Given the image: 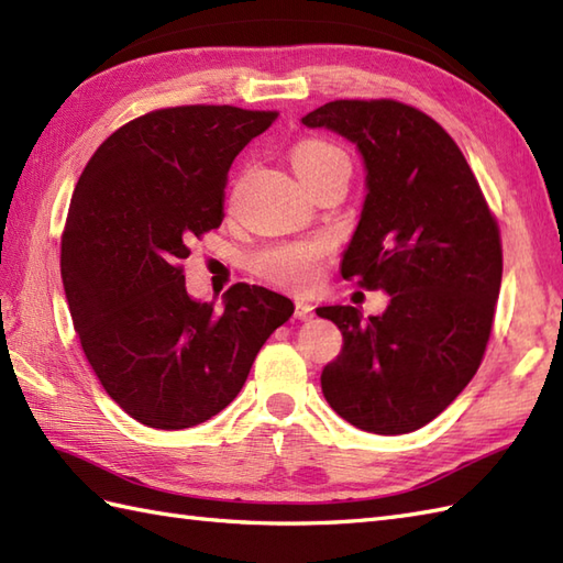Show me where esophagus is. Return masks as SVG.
<instances>
[{
    "label": "esophagus",
    "mask_w": 563,
    "mask_h": 563,
    "mask_svg": "<svg viewBox=\"0 0 563 563\" xmlns=\"http://www.w3.org/2000/svg\"><path fill=\"white\" fill-rule=\"evenodd\" d=\"M295 317H297V319H305V321H307V319H314V307L309 305V302H302V300H300V302L295 305Z\"/></svg>",
    "instance_id": "esophagus-1"
}]
</instances>
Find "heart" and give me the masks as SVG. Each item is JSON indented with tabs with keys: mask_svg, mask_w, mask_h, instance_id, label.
I'll list each match as a JSON object with an SVG mask.
<instances>
[{
	"mask_svg": "<svg viewBox=\"0 0 563 563\" xmlns=\"http://www.w3.org/2000/svg\"><path fill=\"white\" fill-rule=\"evenodd\" d=\"M345 154L321 140L300 142L292 150V166L300 178L312 176L324 169L331 162L343 159ZM319 256L321 246L317 244H285L273 246L256 258V271L278 285H288L295 290L312 288L319 275Z\"/></svg>",
	"mask_w": 563,
	"mask_h": 563,
	"instance_id": "1",
	"label": "heart"
}]
</instances>
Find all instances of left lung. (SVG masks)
<instances>
[{
	"instance_id": "obj_1",
	"label": "left lung",
	"mask_w": 563,
	"mask_h": 563,
	"mask_svg": "<svg viewBox=\"0 0 563 563\" xmlns=\"http://www.w3.org/2000/svg\"><path fill=\"white\" fill-rule=\"evenodd\" d=\"M353 142L365 200L341 258L343 278L385 290L377 317L317 309L343 333L321 373L351 426L401 435L433 421L470 385L486 351L504 273L498 224L454 140L399 101H331L302 118Z\"/></svg>"
}]
</instances>
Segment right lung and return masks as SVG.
<instances>
[{"mask_svg": "<svg viewBox=\"0 0 563 563\" xmlns=\"http://www.w3.org/2000/svg\"><path fill=\"white\" fill-rule=\"evenodd\" d=\"M275 118L234 106L152 111L93 152L71 194L59 256L71 321L109 397L150 428L220 413L295 312L246 283L220 309L194 300L178 266L190 239L222 224L227 172Z\"/></svg>", "mask_w": 563, "mask_h": 563, "instance_id": "obj_1", "label": "right lung"}]
</instances>
